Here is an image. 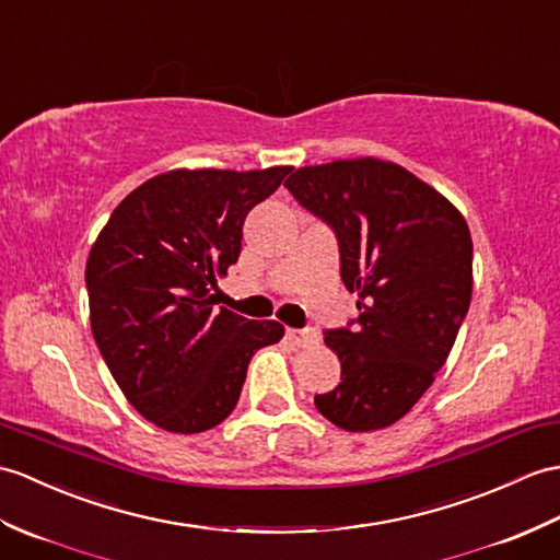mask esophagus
<instances>
[{
    "mask_svg": "<svg viewBox=\"0 0 560 560\" xmlns=\"http://www.w3.org/2000/svg\"><path fill=\"white\" fill-rule=\"evenodd\" d=\"M285 336H289V341L295 346H307L317 341V334L312 329H285Z\"/></svg>",
    "mask_w": 560,
    "mask_h": 560,
    "instance_id": "34e87169",
    "label": "esophagus"
}]
</instances>
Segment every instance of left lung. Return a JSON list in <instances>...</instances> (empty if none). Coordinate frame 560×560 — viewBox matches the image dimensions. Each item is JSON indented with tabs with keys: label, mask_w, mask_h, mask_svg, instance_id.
<instances>
[{
	"label": "left lung",
	"mask_w": 560,
	"mask_h": 560,
	"mask_svg": "<svg viewBox=\"0 0 560 560\" xmlns=\"http://www.w3.org/2000/svg\"><path fill=\"white\" fill-rule=\"evenodd\" d=\"M339 243L358 317L324 331L341 384L315 396L346 432L400 420L444 368L472 295V238L444 195L382 160L305 166L283 184Z\"/></svg>",
	"instance_id": "1"
}]
</instances>
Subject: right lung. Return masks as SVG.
Returning a JSON list of instances; mask_svg holds the SVG:
<instances>
[{"label": "right lung", "instance_id": "add662e5", "mask_svg": "<svg viewBox=\"0 0 560 560\" xmlns=\"http://www.w3.org/2000/svg\"><path fill=\"white\" fill-rule=\"evenodd\" d=\"M291 166L265 172H168L112 212L85 265L90 324L128 402L174 434H198L236 408L275 319L217 307V277L238 262L243 221Z\"/></svg>", "mask_w": 560, "mask_h": 560}]
</instances>
